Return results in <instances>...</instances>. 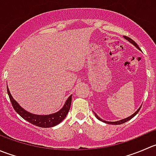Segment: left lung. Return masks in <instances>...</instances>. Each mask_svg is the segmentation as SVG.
<instances>
[{"mask_svg":"<svg viewBox=\"0 0 156 156\" xmlns=\"http://www.w3.org/2000/svg\"><path fill=\"white\" fill-rule=\"evenodd\" d=\"M123 37L125 38V39H126V40H128V41L129 42V43H132L133 45H134V46H136V47L137 48V49H140V47H139L138 46V45L136 44V43H135V41H133V40H132V39H130V38L129 37H128V36H123ZM142 107V106H141ZM141 107H140V108L138 109V110H136V111L135 112V113H133V115H131L130 116H129V117H126V118H125V119H123V120H119V121H115V122H108V121H105V120H102V119H101L99 117V116H98V115L96 114V113H94V115H95V116H96L97 118L98 119V120H101V121H102V122H104V123H108V124H112V125H119V124H122V123H126V122H127L128 120H131V119L133 118V116H135L137 114V113H138L139 112V110H140V108H141Z\"/></svg>","mask_w":156,"mask_h":156,"instance_id":"left-lung-1","label":"left lung"}]
</instances>
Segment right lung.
I'll use <instances>...</instances> for the list:
<instances>
[{"instance_id": "right-lung-1", "label": "right lung", "mask_w": 156, "mask_h": 156, "mask_svg": "<svg viewBox=\"0 0 156 156\" xmlns=\"http://www.w3.org/2000/svg\"><path fill=\"white\" fill-rule=\"evenodd\" d=\"M7 93H8L9 98H10V102H11L13 109L22 118L35 126L43 128L52 127V126H56L58 123H61L66 118V115L69 113L71 107V103H72V95H71L66 101V104H64L62 108L56 113L49 115H36L29 113L28 111L23 109L11 96L8 87H7Z\"/></svg>"}]
</instances>
